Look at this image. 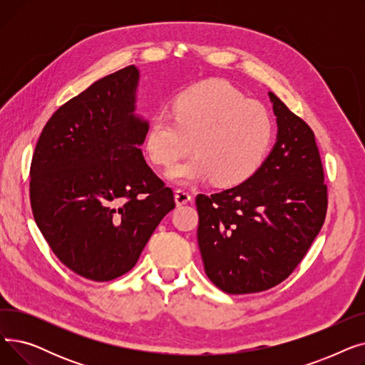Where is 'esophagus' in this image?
<instances>
[{
	"label": "esophagus",
	"mask_w": 365,
	"mask_h": 365,
	"mask_svg": "<svg viewBox=\"0 0 365 365\" xmlns=\"http://www.w3.org/2000/svg\"><path fill=\"white\" fill-rule=\"evenodd\" d=\"M190 198H192V197H190L189 190H186V189H178L175 192V201H176L178 205H183V204L189 202Z\"/></svg>",
	"instance_id": "1"
}]
</instances>
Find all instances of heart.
<instances>
[{"mask_svg":"<svg viewBox=\"0 0 365 365\" xmlns=\"http://www.w3.org/2000/svg\"><path fill=\"white\" fill-rule=\"evenodd\" d=\"M271 115L260 103L222 80L197 84L171 102L168 115L152 120L145 136L148 158L171 167L190 150L197 153L167 171L170 182L192 185L215 179L235 186L255 176L269 150Z\"/></svg>","mask_w":365,"mask_h":365,"instance_id":"b5f03b06","label":"heart"}]
</instances>
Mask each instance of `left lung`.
<instances>
[{
    "label": "left lung",
    "mask_w": 365,
    "mask_h": 365,
    "mask_svg": "<svg viewBox=\"0 0 365 365\" xmlns=\"http://www.w3.org/2000/svg\"><path fill=\"white\" fill-rule=\"evenodd\" d=\"M277 142L255 176L195 200L207 277L229 294L272 289L289 277L327 212V186L311 127L269 91Z\"/></svg>",
    "instance_id": "1"
}]
</instances>
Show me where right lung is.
Segmentation results:
<instances>
[{
    "label": "right lung",
    "mask_w": 365,
    "mask_h": 365,
    "mask_svg": "<svg viewBox=\"0 0 365 365\" xmlns=\"http://www.w3.org/2000/svg\"><path fill=\"white\" fill-rule=\"evenodd\" d=\"M139 78L130 65L62 105L32 157L35 222L59 260L91 281L128 272L175 208L140 149L149 123L136 113Z\"/></svg>",
    "instance_id": "1"
}]
</instances>
